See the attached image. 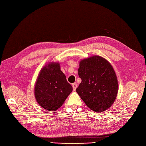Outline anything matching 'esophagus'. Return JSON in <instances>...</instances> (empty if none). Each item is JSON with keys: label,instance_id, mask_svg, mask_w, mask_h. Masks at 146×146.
Wrapping results in <instances>:
<instances>
[{"label": "esophagus", "instance_id": "obj_1", "mask_svg": "<svg viewBox=\"0 0 146 146\" xmlns=\"http://www.w3.org/2000/svg\"><path fill=\"white\" fill-rule=\"evenodd\" d=\"M72 87H73V90H74V91H75L76 88H77V84L76 83H74V84H72Z\"/></svg>", "mask_w": 146, "mask_h": 146}]
</instances>
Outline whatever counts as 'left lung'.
Instances as JSON below:
<instances>
[{
    "instance_id": "1",
    "label": "left lung",
    "mask_w": 146,
    "mask_h": 146,
    "mask_svg": "<svg viewBox=\"0 0 146 146\" xmlns=\"http://www.w3.org/2000/svg\"><path fill=\"white\" fill-rule=\"evenodd\" d=\"M78 75L82 82L76 92L87 106L95 112L109 108L117 97L118 82L108 61L98 56L84 59L80 62Z\"/></svg>"
}]
</instances>
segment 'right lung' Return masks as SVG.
Masks as SVG:
<instances>
[{"label":"right lung","mask_w":146,"mask_h":146,"mask_svg":"<svg viewBox=\"0 0 146 146\" xmlns=\"http://www.w3.org/2000/svg\"><path fill=\"white\" fill-rule=\"evenodd\" d=\"M35 97L38 104L47 111H56L72 91L60 70L59 64H48L41 70L35 84Z\"/></svg>","instance_id":"add662e5"}]
</instances>
